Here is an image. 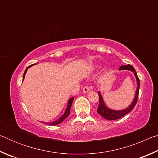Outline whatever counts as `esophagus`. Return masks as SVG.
Segmentation results:
<instances>
[{"mask_svg":"<svg viewBox=\"0 0 158 158\" xmlns=\"http://www.w3.org/2000/svg\"><path fill=\"white\" fill-rule=\"evenodd\" d=\"M90 91V88L89 86H87V85H85L84 88H83V92L84 93H87Z\"/></svg>","mask_w":158,"mask_h":158,"instance_id":"34e87169","label":"esophagus"}]
</instances>
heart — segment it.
Here are the masks:
<instances>
[{"label":"heart","instance_id":"b5f03b06","mask_svg":"<svg viewBox=\"0 0 158 158\" xmlns=\"http://www.w3.org/2000/svg\"><path fill=\"white\" fill-rule=\"evenodd\" d=\"M96 68V65H91V69H95Z\"/></svg>","mask_w":158,"mask_h":158}]
</instances>
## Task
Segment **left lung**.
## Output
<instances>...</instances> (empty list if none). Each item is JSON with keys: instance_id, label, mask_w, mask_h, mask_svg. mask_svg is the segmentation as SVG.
<instances>
[{"instance_id": "1", "label": "left lung", "mask_w": 158, "mask_h": 158, "mask_svg": "<svg viewBox=\"0 0 158 158\" xmlns=\"http://www.w3.org/2000/svg\"><path fill=\"white\" fill-rule=\"evenodd\" d=\"M119 69H127V70H130V71H132V73H135V76L136 77V79H137V90H136L135 99H134V100L132 102V104H131V105L128 106L127 109H123V110H121V111L111 110V109H109L108 107H106L105 105V103H104V102H103L102 98V95H101V93L100 92H98L99 105H98V108L97 109V111L99 114L101 115L102 116L105 118V119L109 120V121H113V120L119 119V118H121L125 116L126 114H127L129 112H130L134 109V107H135L136 104H137L138 97H139V90L140 81L137 76V73H136L135 69L134 68L133 66L131 65H122L120 67Z\"/></svg>"}]
</instances>
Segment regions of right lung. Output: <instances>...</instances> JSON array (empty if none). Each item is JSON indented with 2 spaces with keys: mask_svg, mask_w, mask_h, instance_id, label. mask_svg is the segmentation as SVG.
<instances>
[{
  "mask_svg": "<svg viewBox=\"0 0 158 158\" xmlns=\"http://www.w3.org/2000/svg\"><path fill=\"white\" fill-rule=\"evenodd\" d=\"M32 65H29L28 68L26 69V70L24 72V74H23V79H24L25 74L26 73V71H27L28 68H30V67H31ZM73 100H74V97L71 98L70 99H69V101H68V106H67L66 111H65V113H64V114L63 115V116L60 118L59 119H58V120H56V121L52 122V123H44L47 124V125H58V124L60 123H62L64 121V120H65L66 118L69 116V114H70V108H71V106H72V105H73Z\"/></svg>",
  "mask_w": 158,
  "mask_h": 158,
  "instance_id": "right-lung-1",
  "label": "right lung"
}]
</instances>
